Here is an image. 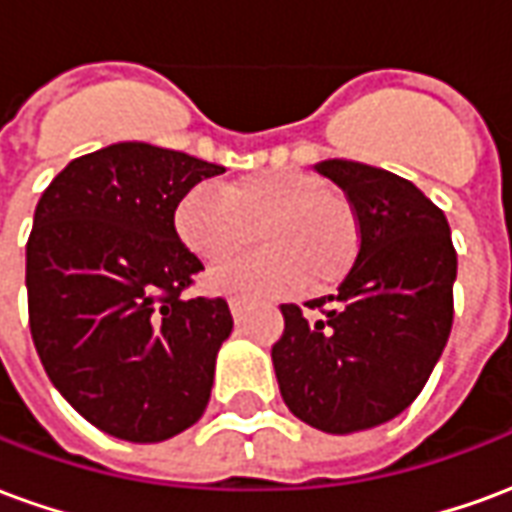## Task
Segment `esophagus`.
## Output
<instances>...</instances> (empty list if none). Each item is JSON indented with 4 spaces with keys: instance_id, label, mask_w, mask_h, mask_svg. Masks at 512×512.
Here are the masks:
<instances>
[{
    "instance_id": "esophagus-1",
    "label": "esophagus",
    "mask_w": 512,
    "mask_h": 512,
    "mask_svg": "<svg viewBox=\"0 0 512 512\" xmlns=\"http://www.w3.org/2000/svg\"><path fill=\"white\" fill-rule=\"evenodd\" d=\"M230 312H233L235 321H241V318H244V301H241V299H230Z\"/></svg>"
}]
</instances>
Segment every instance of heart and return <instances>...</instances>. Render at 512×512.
I'll return each mask as SVG.
<instances>
[{
    "label": "heart",
    "mask_w": 512,
    "mask_h": 512,
    "mask_svg": "<svg viewBox=\"0 0 512 512\" xmlns=\"http://www.w3.org/2000/svg\"><path fill=\"white\" fill-rule=\"evenodd\" d=\"M175 233L205 263H219L257 241L266 252L213 268V293H288L301 282L329 290L359 255V216L343 191L296 169H266L224 186L194 183L172 213Z\"/></svg>",
    "instance_id": "heart-1"
}]
</instances>
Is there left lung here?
Segmentation results:
<instances>
[{"label": "left lung", "instance_id": "8db88e82", "mask_svg": "<svg viewBox=\"0 0 512 512\" xmlns=\"http://www.w3.org/2000/svg\"><path fill=\"white\" fill-rule=\"evenodd\" d=\"M359 216V255L332 296L282 304L285 332L271 348L279 392L312 428L354 433L414 403L452 329L458 255L439 205L395 172L326 158Z\"/></svg>", "mask_w": 512, "mask_h": 512}]
</instances>
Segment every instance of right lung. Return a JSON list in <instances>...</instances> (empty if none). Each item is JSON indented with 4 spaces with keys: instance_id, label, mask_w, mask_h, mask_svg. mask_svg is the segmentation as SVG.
<instances>
[{
    "instance_id": "1",
    "label": "right lung",
    "mask_w": 512,
    "mask_h": 512,
    "mask_svg": "<svg viewBox=\"0 0 512 512\" xmlns=\"http://www.w3.org/2000/svg\"><path fill=\"white\" fill-rule=\"evenodd\" d=\"M222 172L180 150L117 142L73 158L38 200L32 343L60 395L109 436L172 439L208 406L233 315L224 299H183L202 263L172 213L183 191Z\"/></svg>"
}]
</instances>
